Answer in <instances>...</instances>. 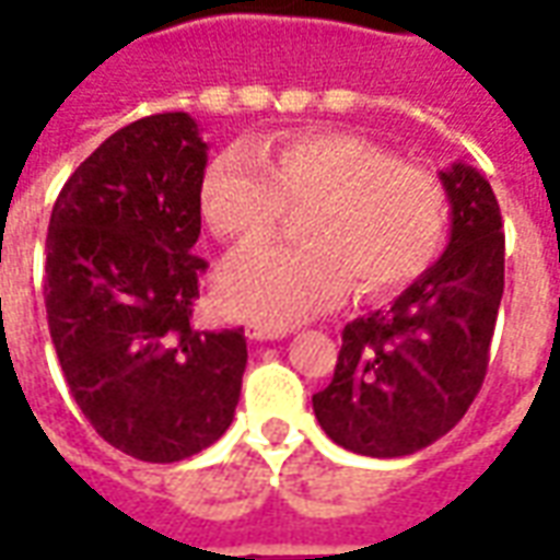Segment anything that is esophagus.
Here are the masks:
<instances>
[{
    "label": "esophagus",
    "instance_id": "esophagus-1",
    "mask_svg": "<svg viewBox=\"0 0 560 560\" xmlns=\"http://www.w3.org/2000/svg\"><path fill=\"white\" fill-rule=\"evenodd\" d=\"M291 329L288 327H272V324H257V320H252L248 327H245V336L255 341H276V339H284Z\"/></svg>",
    "mask_w": 560,
    "mask_h": 560
}]
</instances>
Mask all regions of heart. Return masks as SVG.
I'll return each mask as SVG.
<instances>
[{
	"instance_id": "heart-1",
	"label": "heart",
	"mask_w": 560,
	"mask_h": 560,
	"mask_svg": "<svg viewBox=\"0 0 560 560\" xmlns=\"http://www.w3.org/2000/svg\"><path fill=\"white\" fill-rule=\"evenodd\" d=\"M203 219L221 240L252 243L300 212V245H248L221 267L233 315L284 327L353 288L396 291L432 267L450 221L444 183L401 164L375 140L341 131L279 147L228 149L200 188Z\"/></svg>"
}]
</instances>
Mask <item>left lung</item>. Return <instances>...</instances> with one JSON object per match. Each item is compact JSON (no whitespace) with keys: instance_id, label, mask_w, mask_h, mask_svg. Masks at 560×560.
Instances as JSON below:
<instances>
[{"instance_id":"left-lung-1","label":"left lung","mask_w":560,"mask_h":560,"mask_svg":"<svg viewBox=\"0 0 560 560\" xmlns=\"http://www.w3.org/2000/svg\"><path fill=\"white\" fill-rule=\"evenodd\" d=\"M450 243L387 308L341 329L329 387L312 396L320 429L360 456H411L477 399L504 296V221L489 179L441 171Z\"/></svg>"}]
</instances>
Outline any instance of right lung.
I'll return each instance as SVG.
<instances>
[{
	"label": "right lung",
	"instance_id": "obj_1",
	"mask_svg": "<svg viewBox=\"0 0 560 560\" xmlns=\"http://www.w3.org/2000/svg\"><path fill=\"white\" fill-rule=\"evenodd\" d=\"M207 143L188 114L143 116L104 140L56 197L44 303L56 357L92 429L140 462L215 444L243 389V329L191 308Z\"/></svg>",
	"mask_w": 560,
	"mask_h": 560
}]
</instances>
